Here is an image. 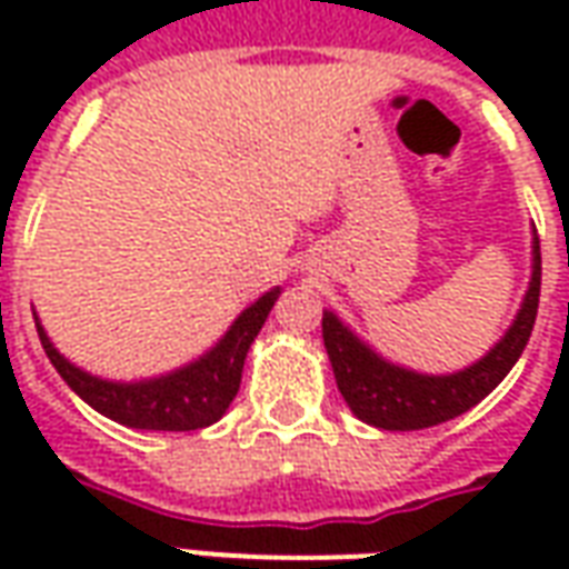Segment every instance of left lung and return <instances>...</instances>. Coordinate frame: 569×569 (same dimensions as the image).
Returning <instances> with one entry per match:
<instances>
[{
  "label": "left lung",
  "instance_id": "1",
  "mask_svg": "<svg viewBox=\"0 0 569 569\" xmlns=\"http://www.w3.org/2000/svg\"><path fill=\"white\" fill-rule=\"evenodd\" d=\"M539 283H542V256L539 237L533 240V277L527 289L525 305L515 317L512 329L502 341L476 366L457 375H415L375 357L359 338L347 332L335 313H322V341L332 359L335 381L350 411L362 423L378 429H427L445 420L460 418L463 411L478 406L497 383L512 371L518 357L525 353L539 308Z\"/></svg>",
  "mask_w": 569,
  "mask_h": 569
}]
</instances>
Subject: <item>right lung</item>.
Listing matches in <instances>:
<instances>
[{
  "mask_svg": "<svg viewBox=\"0 0 569 569\" xmlns=\"http://www.w3.org/2000/svg\"><path fill=\"white\" fill-rule=\"evenodd\" d=\"M280 289H271L247 308L234 320L219 345L198 362L186 369L173 371L167 378L142 383H112L91 378L88 371L76 369L72 362L60 357L54 345L48 341L44 329L36 322L39 338L48 359L54 362L60 378L76 390V393L106 418L118 420L124 427L137 429H163V432H188V429H203L222 418L231 399L240 390V371L247 359L249 345L256 341L268 313L277 305Z\"/></svg>",
  "mask_w": 569,
  "mask_h": 569,
  "instance_id": "1",
  "label": "right lung"
}]
</instances>
